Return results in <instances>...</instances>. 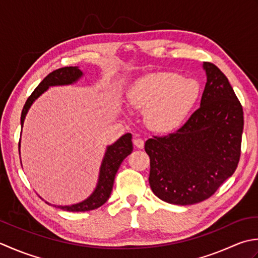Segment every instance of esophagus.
<instances>
[{
	"label": "esophagus",
	"mask_w": 258,
	"mask_h": 258,
	"mask_svg": "<svg viewBox=\"0 0 258 258\" xmlns=\"http://www.w3.org/2000/svg\"><path fill=\"white\" fill-rule=\"evenodd\" d=\"M134 145L137 147V148L143 149L145 147V141L143 139H140V138H137V139L134 140Z\"/></svg>",
	"instance_id": "34e87169"
}]
</instances>
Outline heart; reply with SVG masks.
Masks as SVG:
<instances>
[{"instance_id": "1", "label": "heart", "mask_w": 258, "mask_h": 258, "mask_svg": "<svg viewBox=\"0 0 258 258\" xmlns=\"http://www.w3.org/2000/svg\"><path fill=\"white\" fill-rule=\"evenodd\" d=\"M201 93V85L195 79L160 72L136 80L128 89L127 100L131 108L146 112V123L150 130L170 134L185 124Z\"/></svg>"}]
</instances>
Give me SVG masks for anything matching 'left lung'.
Listing matches in <instances>:
<instances>
[{"mask_svg": "<svg viewBox=\"0 0 258 258\" xmlns=\"http://www.w3.org/2000/svg\"><path fill=\"white\" fill-rule=\"evenodd\" d=\"M207 82L201 108L182 127L145 144L149 183L161 201L192 205L209 198L237 168L244 128L243 108L224 73L203 63Z\"/></svg>", "mask_w": 258, "mask_h": 258, "instance_id": "left-lung-1", "label": "left lung"}]
</instances>
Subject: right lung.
I'll return each instance as SVG.
<instances>
[{"label":"right lung","instance_id":"1","mask_svg":"<svg viewBox=\"0 0 258 258\" xmlns=\"http://www.w3.org/2000/svg\"><path fill=\"white\" fill-rule=\"evenodd\" d=\"M83 77V72L79 67H64L60 69L54 70L50 75L46 76L40 85L35 88L32 94L26 100L23 107L22 113H21V127L23 128L24 120L26 114L29 112V109L32 106L33 102L38 99L42 93H44L50 87L56 86H70L78 82ZM133 136L131 134H125L122 137L113 143L112 145L107 146L106 152H104L103 159L100 166L99 177L97 186L88 198L80 203L72 205H52L56 208H60L67 212H88V210L97 209L106 203L110 195H111L113 181L115 173H117L120 165L123 161L125 157H128L133 152ZM21 149V139L19 143V151ZM48 203V202H46ZM49 204V203H48Z\"/></svg>","mask_w":258,"mask_h":258}]
</instances>
